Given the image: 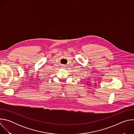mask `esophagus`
<instances>
[{
    "instance_id": "34e87169",
    "label": "esophagus",
    "mask_w": 134,
    "mask_h": 134,
    "mask_svg": "<svg viewBox=\"0 0 134 134\" xmlns=\"http://www.w3.org/2000/svg\"><path fill=\"white\" fill-rule=\"evenodd\" d=\"M63 67H65V65H63Z\"/></svg>"
}]
</instances>
